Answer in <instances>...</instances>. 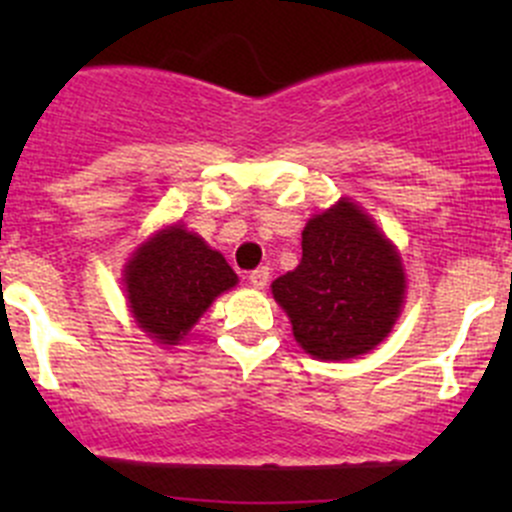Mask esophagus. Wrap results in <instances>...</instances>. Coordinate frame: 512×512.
<instances>
[{"label":"esophagus","instance_id":"esophagus-1","mask_svg":"<svg viewBox=\"0 0 512 512\" xmlns=\"http://www.w3.org/2000/svg\"><path fill=\"white\" fill-rule=\"evenodd\" d=\"M270 282V267H257L250 272V285L255 289H265Z\"/></svg>","mask_w":512,"mask_h":512}]
</instances>
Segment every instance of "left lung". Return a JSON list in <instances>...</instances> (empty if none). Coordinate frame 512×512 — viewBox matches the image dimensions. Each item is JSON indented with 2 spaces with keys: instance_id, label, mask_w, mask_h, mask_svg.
I'll return each mask as SVG.
<instances>
[{
  "instance_id": "left-lung-1",
  "label": "left lung",
  "mask_w": 512,
  "mask_h": 512,
  "mask_svg": "<svg viewBox=\"0 0 512 512\" xmlns=\"http://www.w3.org/2000/svg\"><path fill=\"white\" fill-rule=\"evenodd\" d=\"M404 287L394 245L369 215L339 200L304 227L302 262L272 282V294L304 352L317 359H352L391 332Z\"/></svg>"
}]
</instances>
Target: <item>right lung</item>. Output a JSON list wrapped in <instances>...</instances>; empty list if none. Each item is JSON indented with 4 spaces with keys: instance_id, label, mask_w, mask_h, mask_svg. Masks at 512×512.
I'll list each match as a JSON object with an SVG mask.
<instances>
[{
    "instance_id": "1",
    "label": "right lung",
    "mask_w": 512,
    "mask_h": 512,
    "mask_svg": "<svg viewBox=\"0 0 512 512\" xmlns=\"http://www.w3.org/2000/svg\"><path fill=\"white\" fill-rule=\"evenodd\" d=\"M235 282L225 257L178 225L138 247L126 267L133 317L160 344H178L210 302Z\"/></svg>"
}]
</instances>
